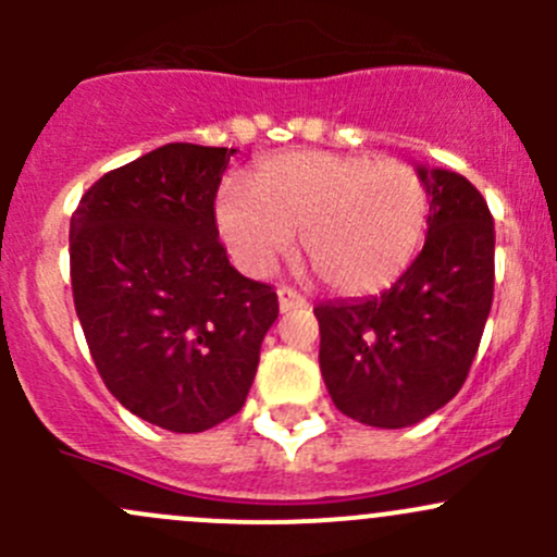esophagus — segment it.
Segmentation results:
<instances>
[{
    "label": "esophagus",
    "mask_w": 557,
    "mask_h": 557,
    "mask_svg": "<svg viewBox=\"0 0 557 557\" xmlns=\"http://www.w3.org/2000/svg\"><path fill=\"white\" fill-rule=\"evenodd\" d=\"M277 301H280V312H290V310H299V307H307L305 296H301L299 290L288 288V285H280Z\"/></svg>",
    "instance_id": "esophagus-1"
}]
</instances>
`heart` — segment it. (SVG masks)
<instances>
[{
	"label": "heart",
	"mask_w": 557,
	"mask_h": 557,
	"mask_svg": "<svg viewBox=\"0 0 557 557\" xmlns=\"http://www.w3.org/2000/svg\"><path fill=\"white\" fill-rule=\"evenodd\" d=\"M429 210L423 177L404 161L296 150L263 161L250 188L223 185L215 223L247 274L269 272L299 232L301 258L325 288L372 296L414 261Z\"/></svg>",
	"instance_id": "heart-1"
}]
</instances>
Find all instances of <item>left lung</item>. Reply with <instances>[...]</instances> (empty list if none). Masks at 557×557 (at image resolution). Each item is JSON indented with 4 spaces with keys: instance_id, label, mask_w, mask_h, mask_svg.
Instances as JSON below:
<instances>
[{
    "instance_id": "left-lung-1",
    "label": "left lung",
    "mask_w": 557,
    "mask_h": 557,
    "mask_svg": "<svg viewBox=\"0 0 557 557\" xmlns=\"http://www.w3.org/2000/svg\"><path fill=\"white\" fill-rule=\"evenodd\" d=\"M431 196L429 234L412 267L372 299L325 301L320 372L336 409L374 429L434 414L466 383L493 305V215L450 170L418 166Z\"/></svg>"
}]
</instances>
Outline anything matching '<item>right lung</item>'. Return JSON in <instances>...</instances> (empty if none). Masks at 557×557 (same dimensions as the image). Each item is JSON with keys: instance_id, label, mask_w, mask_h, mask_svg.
I'll list each match as a JSON object with an SVG mask.
<instances>
[{"instance_id": "obj_1", "label": "right lung", "mask_w": 557, "mask_h": 557, "mask_svg": "<svg viewBox=\"0 0 557 557\" xmlns=\"http://www.w3.org/2000/svg\"><path fill=\"white\" fill-rule=\"evenodd\" d=\"M237 150L170 143L107 172L70 223L75 310L107 391L132 414L199 434L243 409L272 285L218 239L215 196Z\"/></svg>"}]
</instances>
